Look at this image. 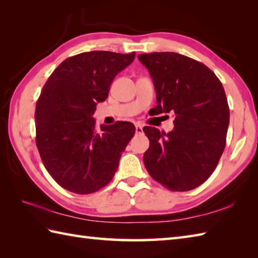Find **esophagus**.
<instances>
[{
	"label": "esophagus",
	"instance_id": "1",
	"mask_svg": "<svg viewBox=\"0 0 258 258\" xmlns=\"http://www.w3.org/2000/svg\"><path fill=\"white\" fill-rule=\"evenodd\" d=\"M135 131H136V133H142V131H143V126H142L141 124H136Z\"/></svg>",
	"mask_w": 258,
	"mask_h": 258
}]
</instances>
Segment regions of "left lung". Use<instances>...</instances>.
Here are the masks:
<instances>
[{
  "label": "left lung",
  "instance_id": "1",
  "mask_svg": "<svg viewBox=\"0 0 258 258\" xmlns=\"http://www.w3.org/2000/svg\"><path fill=\"white\" fill-rule=\"evenodd\" d=\"M154 82L155 114H175L174 130L143 131L150 140L144 164L151 176L174 191L196 188L211 176L226 145L229 107L224 87L206 65L182 54H140Z\"/></svg>",
  "mask_w": 258,
  "mask_h": 258
}]
</instances>
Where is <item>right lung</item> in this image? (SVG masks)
Here are the masks:
<instances>
[{
  "label": "right lung",
  "instance_id": "add662e5",
  "mask_svg": "<svg viewBox=\"0 0 258 258\" xmlns=\"http://www.w3.org/2000/svg\"><path fill=\"white\" fill-rule=\"evenodd\" d=\"M135 52L92 51L71 56L54 70L36 102V146L46 171L63 188L85 195L113 178L135 134L130 122L95 127L97 103L107 98L115 76Z\"/></svg>",
  "mask_w": 258,
  "mask_h": 258
}]
</instances>
